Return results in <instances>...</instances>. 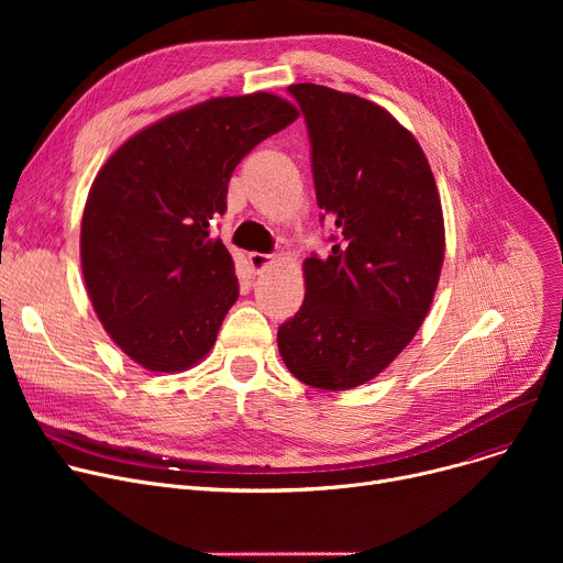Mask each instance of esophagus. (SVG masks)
<instances>
[{
    "mask_svg": "<svg viewBox=\"0 0 563 563\" xmlns=\"http://www.w3.org/2000/svg\"><path fill=\"white\" fill-rule=\"evenodd\" d=\"M249 264H251L253 272H262L266 264H272V255H266V253H249Z\"/></svg>",
    "mask_w": 563,
    "mask_h": 563,
    "instance_id": "esophagus-1",
    "label": "esophagus"
}]
</instances>
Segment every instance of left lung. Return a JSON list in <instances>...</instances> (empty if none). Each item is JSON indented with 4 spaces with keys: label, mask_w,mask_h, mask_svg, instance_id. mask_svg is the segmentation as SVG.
Wrapping results in <instances>:
<instances>
[{
    "label": "left lung",
    "mask_w": 563,
    "mask_h": 563,
    "mask_svg": "<svg viewBox=\"0 0 563 563\" xmlns=\"http://www.w3.org/2000/svg\"><path fill=\"white\" fill-rule=\"evenodd\" d=\"M310 139L331 253L303 262L306 299L278 329L287 369L319 390L363 386L386 369L429 312L445 225L420 143L374 102L291 84Z\"/></svg>",
    "instance_id": "left-lung-1"
}]
</instances>
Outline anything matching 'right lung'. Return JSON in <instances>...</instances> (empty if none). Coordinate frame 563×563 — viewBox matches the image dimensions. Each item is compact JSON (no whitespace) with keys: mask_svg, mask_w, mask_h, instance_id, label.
Wrapping results in <instances>:
<instances>
[{"mask_svg":"<svg viewBox=\"0 0 563 563\" xmlns=\"http://www.w3.org/2000/svg\"><path fill=\"white\" fill-rule=\"evenodd\" d=\"M299 111L272 93L214 98L141 130L107 159L81 217V272L104 331L151 372H183L240 297L212 223L234 166Z\"/></svg>","mask_w":563,"mask_h":563,"instance_id":"obj_1","label":"right lung"}]
</instances>
